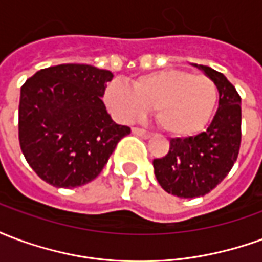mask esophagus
<instances>
[{
  "instance_id": "1",
  "label": "esophagus",
  "mask_w": 262,
  "mask_h": 262,
  "mask_svg": "<svg viewBox=\"0 0 262 262\" xmlns=\"http://www.w3.org/2000/svg\"><path fill=\"white\" fill-rule=\"evenodd\" d=\"M132 133L133 135H136V136H140L143 139H148V137H151V133L147 130H144V129H139V127H133L132 129Z\"/></svg>"
}]
</instances>
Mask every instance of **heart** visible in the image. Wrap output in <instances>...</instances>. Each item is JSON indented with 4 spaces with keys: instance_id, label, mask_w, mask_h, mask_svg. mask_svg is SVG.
I'll return each instance as SVG.
<instances>
[{
    "instance_id": "1",
    "label": "heart",
    "mask_w": 262,
    "mask_h": 262,
    "mask_svg": "<svg viewBox=\"0 0 262 262\" xmlns=\"http://www.w3.org/2000/svg\"><path fill=\"white\" fill-rule=\"evenodd\" d=\"M109 111L122 122H133L154 108L160 127L172 136L184 137L202 130L213 112L217 90L202 74L184 70H159L137 77L133 85L115 80L105 95Z\"/></svg>"
}]
</instances>
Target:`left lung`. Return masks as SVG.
<instances>
[{"label":"left lung","instance_id":"8db88e82","mask_svg":"<svg viewBox=\"0 0 262 262\" xmlns=\"http://www.w3.org/2000/svg\"><path fill=\"white\" fill-rule=\"evenodd\" d=\"M192 66L214 82L219 108L206 130L196 136L171 139L168 154L153 160L161 188L180 198L203 196L223 181L237 160L242 142V98L236 88L219 71Z\"/></svg>","mask_w":262,"mask_h":262}]
</instances>
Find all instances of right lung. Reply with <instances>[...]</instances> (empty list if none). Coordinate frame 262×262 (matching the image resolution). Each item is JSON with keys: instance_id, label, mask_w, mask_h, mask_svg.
Segmentation results:
<instances>
[{"instance_id": "obj_1", "label": "right lung", "mask_w": 262, "mask_h": 262, "mask_svg": "<svg viewBox=\"0 0 262 262\" xmlns=\"http://www.w3.org/2000/svg\"><path fill=\"white\" fill-rule=\"evenodd\" d=\"M114 74L88 64L37 71L20 88L19 144L28 164L56 188L95 180L130 127L115 123L101 98Z\"/></svg>"}]
</instances>
